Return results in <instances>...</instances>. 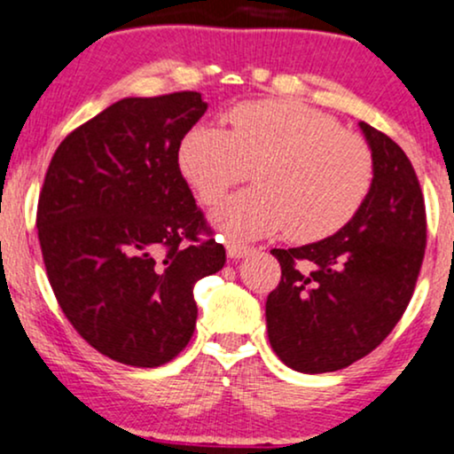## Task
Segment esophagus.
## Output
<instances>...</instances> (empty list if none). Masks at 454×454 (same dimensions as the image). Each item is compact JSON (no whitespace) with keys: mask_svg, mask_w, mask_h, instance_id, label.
<instances>
[{"mask_svg":"<svg viewBox=\"0 0 454 454\" xmlns=\"http://www.w3.org/2000/svg\"><path fill=\"white\" fill-rule=\"evenodd\" d=\"M226 252H228V256H231V258H243V256H247L249 252H252V247L241 243V241H237V239H228Z\"/></svg>","mask_w":454,"mask_h":454,"instance_id":"obj_1","label":"esophagus"}]
</instances>
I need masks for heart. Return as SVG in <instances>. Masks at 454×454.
<instances>
[{"label": "heart", "instance_id": "1", "mask_svg": "<svg viewBox=\"0 0 454 454\" xmlns=\"http://www.w3.org/2000/svg\"><path fill=\"white\" fill-rule=\"evenodd\" d=\"M226 129L198 123L179 145V168L198 200L215 207L254 168L258 187L234 196L215 223L239 237L288 226L317 241L356 215L373 184V155L358 134L293 100H249L223 114Z\"/></svg>", "mask_w": 454, "mask_h": 454}]
</instances>
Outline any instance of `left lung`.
Here are the masks:
<instances>
[{"instance_id":"obj_1","label":"left lung","mask_w":454,"mask_h":454,"mask_svg":"<svg viewBox=\"0 0 454 454\" xmlns=\"http://www.w3.org/2000/svg\"><path fill=\"white\" fill-rule=\"evenodd\" d=\"M373 184L340 232L273 249L281 281L267 299L269 341L288 367H348L388 337L403 316L425 258L427 213L414 166L387 134L361 121Z\"/></svg>"}]
</instances>
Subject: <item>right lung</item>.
<instances>
[{
  "label": "right lung",
  "instance_id": "1",
  "mask_svg": "<svg viewBox=\"0 0 454 454\" xmlns=\"http://www.w3.org/2000/svg\"><path fill=\"white\" fill-rule=\"evenodd\" d=\"M205 111L198 91L123 98L67 134L44 175L35 226L51 288L117 363L173 361L194 335L196 281L226 262L179 168Z\"/></svg>",
  "mask_w": 454,
  "mask_h": 454
}]
</instances>
